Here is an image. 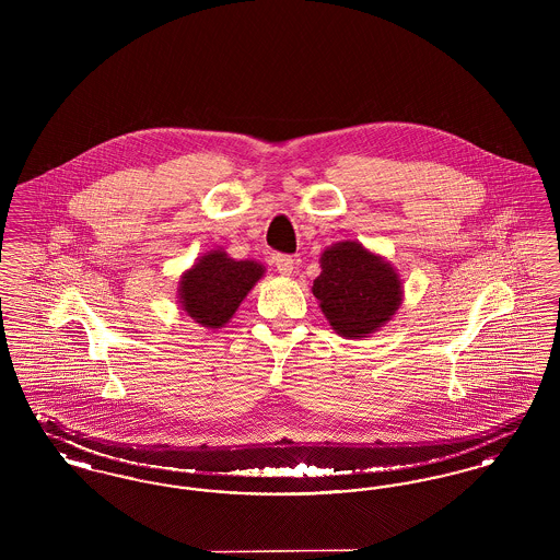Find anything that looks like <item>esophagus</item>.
Wrapping results in <instances>:
<instances>
[{"instance_id":"obj_1","label":"esophagus","mask_w":560,"mask_h":560,"mask_svg":"<svg viewBox=\"0 0 560 560\" xmlns=\"http://www.w3.org/2000/svg\"><path fill=\"white\" fill-rule=\"evenodd\" d=\"M275 267L283 277H290L295 270V260L292 256H275Z\"/></svg>"}]
</instances>
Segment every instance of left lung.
<instances>
[{
    "mask_svg": "<svg viewBox=\"0 0 560 560\" xmlns=\"http://www.w3.org/2000/svg\"><path fill=\"white\" fill-rule=\"evenodd\" d=\"M313 283L320 313L336 334L363 340L397 315L402 304L399 270L359 241H338L323 249Z\"/></svg>",
    "mask_w": 560,
    "mask_h": 560,
    "instance_id": "1",
    "label": "left lung"
}]
</instances>
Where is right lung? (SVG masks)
<instances>
[{
  "label": "right lung",
  "instance_id": "right-lung-1",
  "mask_svg": "<svg viewBox=\"0 0 560 560\" xmlns=\"http://www.w3.org/2000/svg\"><path fill=\"white\" fill-rule=\"evenodd\" d=\"M265 272V265L256 260H235L222 247L210 249L180 275V308L201 327L220 329Z\"/></svg>",
  "mask_w": 560,
  "mask_h": 560
}]
</instances>
